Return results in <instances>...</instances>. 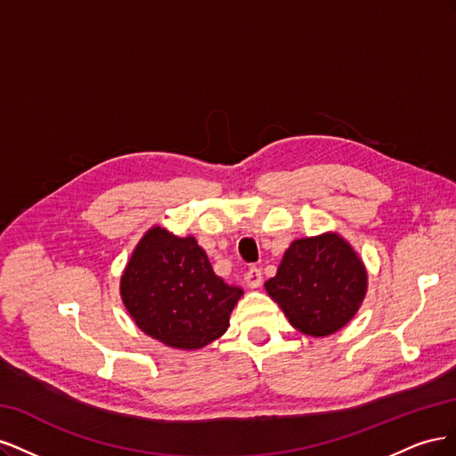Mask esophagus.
<instances>
[{"label":"esophagus","instance_id":"1","mask_svg":"<svg viewBox=\"0 0 456 456\" xmlns=\"http://www.w3.org/2000/svg\"><path fill=\"white\" fill-rule=\"evenodd\" d=\"M243 280H245L247 287H251V289L260 287V283H262V272H260V268L253 266V268L247 270V273H245V278H243Z\"/></svg>","mask_w":456,"mask_h":456}]
</instances>
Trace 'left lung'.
I'll use <instances>...</instances> for the list:
<instances>
[{
    "mask_svg": "<svg viewBox=\"0 0 456 456\" xmlns=\"http://www.w3.org/2000/svg\"><path fill=\"white\" fill-rule=\"evenodd\" d=\"M265 287L300 333L327 337L360 310L367 270L346 240L323 233L289 245L278 273Z\"/></svg>",
    "mask_w": 456,
    "mask_h": 456,
    "instance_id": "left-lung-1",
    "label": "left lung"
}]
</instances>
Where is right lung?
<instances>
[{
    "instance_id": "obj_1",
    "label": "right lung",
    "mask_w": 456,
    "mask_h": 456,
    "mask_svg": "<svg viewBox=\"0 0 456 456\" xmlns=\"http://www.w3.org/2000/svg\"><path fill=\"white\" fill-rule=\"evenodd\" d=\"M121 300L144 333L178 350H198L223 337L243 291L213 272L196 238L148 230L127 262Z\"/></svg>"
}]
</instances>
